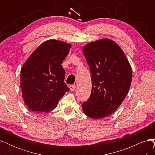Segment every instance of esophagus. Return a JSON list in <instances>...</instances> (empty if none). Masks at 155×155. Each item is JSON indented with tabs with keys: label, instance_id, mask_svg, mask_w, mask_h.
I'll use <instances>...</instances> for the list:
<instances>
[{
	"label": "esophagus",
	"instance_id": "esophagus-1",
	"mask_svg": "<svg viewBox=\"0 0 155 155\" xmlns=\"http://www.w3.org/2000/svg\"><path fill=\"white\" fill-rule=\"evenodd\" d=\"M70 89L72 91H74L75 89H76V85H70Z\"/></svg>",
	"mask_w": 155,
	"mask_h": 155
}]
</instances>
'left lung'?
<instances>
[{
    "label": "left lung",
    "instance_id": "8db88e82",
    "mask_svg": "<svg viewBox=\"0 0 155 155\" xmlns=\"http://www.w3.org/2000/svg\"><path fill=\"white\" fill-rule=\"evenodd\" d=\"M83 54L91 69L92 91L82 104L85 114L101 119L114 112L129 92L132 69L124 51L110 39L92 41L83 46Z\"/></svg>",
    "mask_w": 155,
    "mask_h": 155
}]
</instances>
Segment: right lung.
Wrapping results in <instances>:
<instances>
[{"label": "right lung", "mask_w": 155, "mask_h": 155, "mask_svg": "<svg viewBox=\"0 0 155 155\" xmlns=\"http://www.w3.org/2000/svg\"><path fill=\"white\" fill-rule=\"evenodd\" d=\"M71 46V44L61 41H46L22 65L20 87L23 100L30 110H52L69 91L64 82L65 71L61 64Z\"/></svg>", "instance_id": "obj_1"}]
</instances>
